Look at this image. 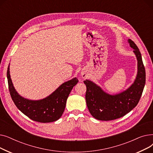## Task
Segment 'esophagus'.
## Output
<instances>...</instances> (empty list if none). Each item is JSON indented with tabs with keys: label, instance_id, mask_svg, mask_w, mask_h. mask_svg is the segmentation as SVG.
I'll return each instance as SVG.
<instances>
[{
	"label": "esophagus",
	"instance_id": "esophagus-1",
	"mask_svg": "<svg viewBox=\"0 0 153 153\" xmlns=\"http://www.w3.org/2000/svg\"><path fill=\"white\" fill-rule=\"evenodd\" d=\"M82 77H86V74H82Z\"/></svg>",
	"mask_w": 153,
	"mask_h": 153
}]
</instances>
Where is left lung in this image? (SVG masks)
I'll return each mask as SVG.
<instances>
[{"mask_svg":"<svg viewBox=\"0 0 153 153\" xmlns=\"http://www.w3.org/2000/svg\"><path fill=\"white\" fill-rule=\"evenodd\" d=\"M138 61V74L134 83L124 92L114 95L103 92L89 80L84 82L87 87L85 100L91 114L102 121L113 120L125 116L138 103L146 82V72L138 46L128 39Z\"/></svg>","mask_w":153,"mask_h":153,"instance_id":"obj_1","label":"left lung"}]
</instances>
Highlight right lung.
<instances>
[{"instance_id":"add662e5","label":"right lung","mask_w":153,"mask_h":153,"mask_svg":"<svg viewBox=\"0 0 153 153\" xmlns=\"http://www.w3.org/2000/svg\"><path fill=\"white\" fill-rule=\"evenodd\" d=\"M7 76L10 96L16 107L32 120L41 123L53 122L62 116L68 96L79 82L75 77L63 83L45 99L31 100L21 97L15 91L10 78L9 66L7 68Z\"/></svg>"}]
</instances>
